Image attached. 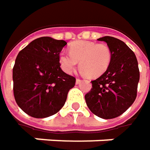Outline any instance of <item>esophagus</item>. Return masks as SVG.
I'll list each match as a JSON object with an SVG mask.
<instances>
[{
	"label": "esophagus",
	"mask_w": 150,
	"mask_h": 150,
	"mask_svg": "<svg viewBox=\"0 0 150 150\" xmlns=\"http://www.w3.org/2000/svg\"><path fill=\"white\" fill-rule=\"evenodd\" d=\"M80 82H81V80H80V79H76V80H75V84L76 85H79Z\"/></svg>",
	"instance_id": "1"
}]
</instances>
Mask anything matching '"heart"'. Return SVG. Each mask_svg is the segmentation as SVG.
Masks as SVG:
<instances>
[{
  "label": "heart",
  "mask_w": 150,
  "mask_h": 150,
  "mask_svg": "<svg viewBox=\"0 0 150 150\" xmlns=\"http://www.w3.org/2000/svg\"><path fill=\"white\" fill-rule=\"evenodd\" d=\"M111 56L108 45L80 40L70 45V52L61 51L59 60L62 70L67 74L72 73L80 61V72L82 75L99 77L110 66Z\"/></svg>",
  "instance_id": "b5f03b06"
}]
</instances>
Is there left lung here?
I'll return each instance as SVG.
<instances>
[{"instance_id":"8db88e82","label":"left lung","mask_w":150,"mask_h":150,"mask_svg":"<svg viewBox=\"0 0 150 150\" xmlns=\"http://www.w3.org/2000/svg\"><path fill=\"white\" fill-rule=\"evenodd\" d=\"M98 40L110 47V64L103 75L91 81L92 89L85 99L93 114L109 120L121 115L134 102L139 70L135 54L125 42L111 36Z\"/></svg>"}]
</instances>
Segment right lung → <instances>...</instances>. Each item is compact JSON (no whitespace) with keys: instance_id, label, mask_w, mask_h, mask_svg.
<instances>
[{"instance_id":"add662e5","label":"right lung","mask_w":150,"mask_h":150,"mask_svg":"<svg viewBox=\"0 0 150 150\" xmlns=\"http://www.w3.org/2000/svg\"><path fill=\"white\" fill-rule=\"evenodd\" d=\"M67 45L44 36L19 52L13 68V91L18 106L30 116L42 119L64 106L75 78L60 68L59 54Z\"/></svg>"}]
</instances>
